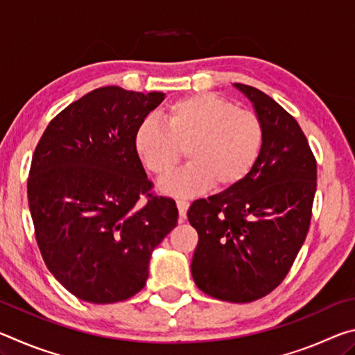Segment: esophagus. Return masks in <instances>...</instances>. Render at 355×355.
<instances>
[{
    "label": "esophagus",
    "instance_id": "esophagus-1",
    "mask_svg": "<svg viewBox=\"0 0 355 355\" xmlns=\"http://www.w3.org/2000/svg\"><path fill=\"white\" fill-rule=\"evenodd\" d=\"M177 208H178V214H180V219H184L186 218V211H188L189 208V202L186 200H178L177 202Z\"/></svg>",
    "mask_w": 355,
    "mask_h": 355
}]
</instances>
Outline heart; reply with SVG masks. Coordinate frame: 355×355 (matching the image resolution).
I'll return each instance as SVG.
<instances>
[{"label":"heart","mask_w":355,"mask_h":355,"mask_svg":"<svg viewBox=\"0 0 355 355\" xmlns=\"http://www.w3.org/2000/svg\"><path fill=\"white\" fill-rule=\"evenodd\" d=\"M166 125L146 119L135 135L136 152L147 169L163 178L183 156L189 164L159 183L172 197H194L214 184L233 188L249 175L263 146V127L254 112L216 94H196L169 105Z\"/></svg>","instance_id":"1"}]
</instances>
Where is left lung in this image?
I'll list each match as a JSON object with an SVG mask.
<instances>
[{
	"mask_svg": "<svg viewBox=\"0 0 355 355\" xmlns=\"http://www.w3.org/2000/svg\"><path fill=\"white\" fill-rule=\"evenodd\" d=\"M263 127L257 164L241 183L188 209L199 233L191 272L208 296L252 302L286 277L307 238L316 192V161L299 123L258 89L233 84Z\"/></svg>",
	"mask_w": 355,
	"mask_h": 355,
	"instance_id": "8db88e82",
	"label": "left lung"
}]
</instances>
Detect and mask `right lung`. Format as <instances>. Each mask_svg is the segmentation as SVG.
<instances>
[{
	"label": "right lung",
	"instance_id": "obj_1",
	"mask_svg": "<svg viewBox=\"0 0 355 355\" xmlns=\"http://www.w3.org/2000/svg\"><path fill=\"white\" fill-rule=\"evenodd\" d=\"M166 95L95 89L51 120L28 178L35 239L65 290L92 304L139 293L153 250L178 220L175 202L148 194L135 135ZM146 193L149 200L139 203Z\"/></svg>",
	"mask_w": 355,
	"mask_h": 355
}]
</instances>
